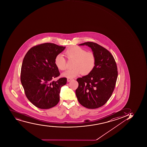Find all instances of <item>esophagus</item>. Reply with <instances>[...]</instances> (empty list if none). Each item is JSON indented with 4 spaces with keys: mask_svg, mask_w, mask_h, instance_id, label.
I'll return each instance as SVG.
<instances>
[{
    "mask_svg": "<svg viewBox=\"0 0 147 147\" xmlns=\"http://www.w3.org/2000/svg\"><path fill=\"white\" fill-rule=\"evenodd\" d=\"M72 80V79H69V78H67V81L68 82H69L70 81H71V80Z\"/></svg>",
    "mask_w": 147,
    "mask_h": 147,
    "instance_id": "obj_1",
    "label": "esophagus"
}]
</instances>
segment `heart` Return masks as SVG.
I'll use <instances>...</instances> for the list:
<instances>
[{"label":"heart","mask_w":147,"mask_h":147,"mask_svg":"<svg viewBox=\"0 0 147 147\" xmlns=\"http://www.w3.org/2000/svg\"><path fill=\"white\" fill-rule=\"evenodd\" d=\"M65 55L70 60H75L73 67L62 74L63 77L72 79L80 74L87 75L91 72L94 67L96 58L92 52H87L86 50L78 47H72L65 51ZM55 63L57 68L64 70L67 68L66 60L64 56L59 54L55 57Z\"/></svg>","instance_id":"obj_1"}]
</instances>
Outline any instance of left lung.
<instances>
[{"instance_id": "obj_1", "label": "left lung", "mask_w": 147, "mask_h": 147, "mask_svg": "<svg viewBox=\"0 0 147 147\" xmlns=\"http://www.w3.org/2000/svg\"><path fill=\"white\" fill-rule=\"evenodd\" d=\"M79 45L90 47L96 62L91 72L77 80L76 96L82 106L96 109L107 102L114 90L118 75L116 62L107 50L96 43L88 42Z\"/></svg>"}]
</instances>
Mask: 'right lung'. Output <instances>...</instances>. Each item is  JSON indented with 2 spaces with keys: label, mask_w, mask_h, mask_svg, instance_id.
<instances>
[{
  "label": "right lung",
  "mask_w": 147,
  "mask_h": 147,
  "mask_svg": "<svg viewBox=\"0 0 147 147\" xmlns=\"http://www.w3.org/2000/svg\"><path fill=\"white\" fill-rule=\"evenodd\" d=\"M52 43H45L31 48L23 58L20 73L21 83L28 100L37 107L49 109L60 100L61 88L67 83L59 76L55 59L65 49Z\"/></svg>",
  "instance_id": "1"
}]
</instances>
